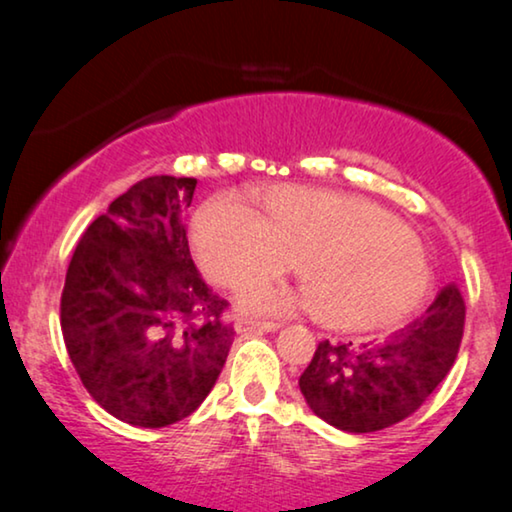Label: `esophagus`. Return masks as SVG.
<instances>
[{
  "instance_id": "1",
  "label": "esophagus",
  "mask_w": 512,
  "mask_h": 512,
  "mask_svg": "<svg viewBox=\"0 0 512 512\" xmlns=\"http://www.w3.org/2000/svg\"><path fill=\"white\" fill-rule=\"evenodd\" d=\"M279 324L275 321H258V319H247V317H240L235 321V331L237 333H272L277 331Z\"/></svg>"
}]
</instances>
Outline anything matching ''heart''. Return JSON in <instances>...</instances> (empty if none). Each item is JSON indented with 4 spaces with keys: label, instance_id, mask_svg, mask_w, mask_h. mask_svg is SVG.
<instances>
[{
    "label": "heart",
    "instance_id": "1",
    "mask_svg": "<svg viewBox=\"0 0 512 512\" xmlns=\"http://www.w3.org/2000/svg\"><path fill=\"white\" fill-rule=\"evenodd\" d=\"M261 216L233 195L209 200L193 219L200 265L230 289L284 275L298 258L307 299L251 284L237 303L254 314L312 300L321 324L373 328L394 324L429 291V265L415 235L387 209L363 198L284 184L256 195Z\"/></svg>",
    "mask_w": 512,
    "mask_h": 512
}]
</instances>
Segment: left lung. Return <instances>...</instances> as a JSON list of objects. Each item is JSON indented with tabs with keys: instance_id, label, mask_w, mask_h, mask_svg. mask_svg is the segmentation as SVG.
Instances as JSON below:
<instances>
[{
	"instance_id": "8db88e82",
	"label": "left lung",
	"mask_w": 512,
	"mask_h": 512,
	"mask_svg": "<svg viewBox=\"0 0 512 512\" xmlns=\"http://www.w3.org/2000/svg\"><path fill=\"white\" fill-rule=\"evenodd\" d=\"M466 305L445 286L424 317L370 345L319 342L300 375L314 415L349 433L382 431L422 408L454 366L464 335Z\"/></svg>"
}]
</instances>
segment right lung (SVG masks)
<instances>
[{
  "instance_id": "obj_1",
  "label": "right lung",
  "mask_w": 512,
  "mask_h": 512,
  "mask_svg": "<svg viewBox=\"0 0 512 512\" xmlns=\"http://www.w3.org/2000/svg\"><path fill=\"white\" fill-rule=\"evenodd\" d=\"M198 179L149 177L81 235L60 298L69 359L125 424L160 429L198 410L228 359V300L202 282L181 223Z\"/></svg>"
}]
</instances>
